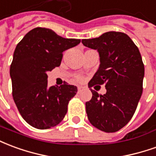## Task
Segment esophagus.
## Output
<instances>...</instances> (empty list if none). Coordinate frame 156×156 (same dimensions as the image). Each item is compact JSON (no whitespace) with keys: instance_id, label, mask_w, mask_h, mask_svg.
Listing matches in <instances>:
<instances>
[{"instance_id":"obj_1","label":"esophagus","mask_w":156,"mask_h":156,"mask_svg":"<svg viewBox=\"0 0 156 156\" xmlns=\"http://www.w3.org/2000/svg\"><path fill=\"white\" fill-rule=\"evenodd\" d=\"M84 88H85V87H81V86H78V87H77V89H78V91H79V92L83 90Z\"/></svg>"}]
</instances>
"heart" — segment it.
<instances>
[{
    "mask_svg": "<svg viewBox=\"0 0 156 156\" xmlns=\"http://www.w3.org/2000/svg\"><path fill=\"white\" fill-rule=\"evenodd\" d=\"M78 80H81V78H78Z\"/></svg>",
    "mask_w": 156,
    "mask_h": 156,
    "instance_id": "b5f03b06",
    "label": "heart"
}]
</instances>
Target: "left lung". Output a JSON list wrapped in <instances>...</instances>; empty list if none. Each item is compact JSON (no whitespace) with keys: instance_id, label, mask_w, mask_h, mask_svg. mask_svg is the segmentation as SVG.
<instances>
[{"instance_id":"1","label":"left lung","mask_w":156,"mask_h":156,"mask_svg":"<svg viewBox=\"0 0 156 156\" xmlns=\"http://www.w3.org/2000/svg\"><path fill=\"white\" fill-rule=\"evenodd\" d=\"M81 43L98 50L100 57L98 69L88 87L105 84L107 90L104 95L90 90L92 98L86 102L88 119L103 132H117L132 119L142 95L144 66L140 50L120 32H107Z\"/></svg>"}]
</instances>
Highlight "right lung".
<instances>
[{"mask_svg": "<svg viewBox=\"0 0 156 156\" xmlns=\"http://www.w3.org/2000/svg\"><path fill=\"white\" fill-rule=\"evenodd\" d=\"M80 43V39L65 38L51 29L36 27L16 45L10 68L12 96L20 114L31 126L47 129L65 118L77 87L66 83L48 87L47 72L60 66L63 52Z\"/></svg>", "mask_w": 156, "mask_h": 156, "instance_id": "1", "label": "right lung"}]
</instances>
